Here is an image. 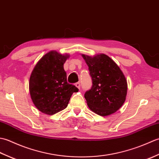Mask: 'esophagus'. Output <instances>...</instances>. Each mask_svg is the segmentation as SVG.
I'll use <instances>...</instances> for the list:
<instances>
[{
  "label": "esophagus",
  "instance_id": "1",
  "mask_svg": "<svg viewBox=\"0 0 159 159\" xmlns=\"http://www.w3.org/2000/svg\"><path fill=\"white\" fill-rule=\"evenodd\" d=\"M75 86L77 87L78 89H80V83L79 82V83H76V84H75Z\"/></svg>",
  "mask_w": 159,
  "mask_h": 159
}]
</instances>
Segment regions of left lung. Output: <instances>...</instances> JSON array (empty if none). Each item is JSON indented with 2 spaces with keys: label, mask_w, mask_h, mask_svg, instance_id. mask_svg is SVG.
<instances>
[{
  "label": "left lung",
  "mask_w": 159,
  "mask_h": 159,
  "mask_svg": "<svg viewBox=\"0 0 159 159\" xmlns=\"http://www.w3.org/2000/svg\"><path fill=\"white\" fill-rule=\"evenodd\" d=\"M89 67L93 85L85 93L89 109L101 116L116 113L123 105L127 95V80L122 71L109 56L82 55Z\"/></svg>",
  "instance_id": "obj_1"
}]
</instances>
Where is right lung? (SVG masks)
I'll list each match as a JSON object with an SVG mask.
<instances>
[{
    "instance_id": "right-lung-1",
    "label": "right lung",
    "mask_w": 159,
    "mask_h": 159,
    "mask_svg": "<svg viewBox=\"0 0 159 159\" xmlns=\"http://www.w3.org/2000/svg\"><path fill=\"white\" fill-rule=\"evenodd\" d=\"M70 55L56 50L45 54L33 68L29 79V92L35 107L42 113L54 115L65 109L74 92L79 89L67 83L63 64Z\"/></svg>"
}]
</instances>
